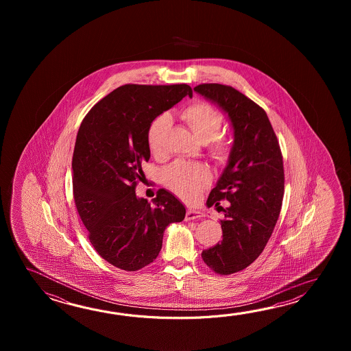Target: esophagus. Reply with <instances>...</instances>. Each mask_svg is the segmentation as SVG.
Masks as SVG:
<instances>
[{
    "label": "esophagus",
    "mask_w": 351,
    "mask_h": 351,
    "mask_svg": "<svg viewBox=\"0 0 351 351\" xmlns=\"http://www.w3.org/2000/svg\"><path fill=\"white\" fill-rule=\"evenodd\" d=\"M203 216V213L199 210H195V209H188L186 213V221H191V219H195V218H201Z\"/></svg>",
    "instance_id": "34e87169"
}]
</instances>
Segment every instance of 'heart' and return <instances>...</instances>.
<instances>
[{
	"instance_id": "heart-1",
	"label": "heart",
	"mask_w": 351,
	"mask_h": 351,
	"mask_svg": "<svg viewBox=\"0 0 351 351\" xmlns=\"http://www.w3.org/2000/svg\"><path fill=\"white\" fill-rule=\"evenodd\" d=\"M192 134L202 143H208V153L218 165H223L231 157V143L219 136L223 125V112L206 101H195L188 105L179 114ZM171 127V117L162 114L150 123L147 141L150 153L156 158L165 154V138ZM165 186L180 198L192 201L210 182L208 168L202 165L176 162L163 172Z\"/></svg>"
}]
</instances>
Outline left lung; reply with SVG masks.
I'll return each instance as SVG.
<instances>
[{"label":"left lung","instance_id":"1","mask_svg":"<svg viewBox=\"0 0 351 351\" xmlns=\"http://www.w3.org/2000/svg\"><path fill=\"white\" fill-rule=\"evenodd\" d=\"M194 91L219 105L234 130L231 157L207 206L222 209L223 239L202 252L209 269L219 275L239 272L262 254L282 207V153L269 117L260 105L222 84H201ZM228 200L227 209L219 202Z\"/></svg>","mask_w":351,"mask_h":351}]
</instances>
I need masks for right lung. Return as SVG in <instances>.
I'll list each match as a JSON object with an SVG mask.
<instances>
[{
    "label": "right lung",
    "instance_id": "right-lung-1",
    "mask_svg": "<svg viewBox=\"0 0 351 351\" xmlns=\"http://www.w3.org/2000/svg\"><path fill=\"white\" fill-rule=\"evenodd\" d=\"M192 94L186 84H127L82 119L71 165L75 206L90 243L118 269L138 271L152 263L165 227L184 219V206L168 191L159 189L150 204L135 188L150 158V123Z\"/></svg>",
    "mask_w": 351,
    "mask_h": 351
}]
</instances>
